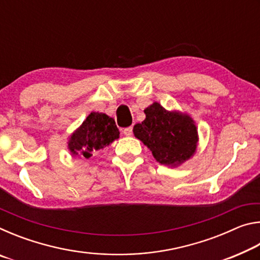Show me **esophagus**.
I'll use <instances>...</instances> for the list:
<instances>
[{
	"label": "esophagus",
	"mask_w": 260,
	"mask_h": 260,
	"mask_svg": "<svg viewBox=\"0 0 260 260\" xmlns=\"http://www.w3.org/2000/svg\"><path fill=\"white\" fill-rule=\"evenodd\" d=\"M122 133H124L126 136H131L133 134V127H127V128L122 131Z\"/></svg>",
	"instance_id": "34e87169"
}]
</instances>
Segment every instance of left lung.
Returning <instances> with one entry per match:
<instances>
[{
    "instance_id": "obj_1",
    "label": "left lung",
    "mask_w": 260,
    "mask_h": 260,
    "mask_svg": "<svg viewBox=\"0 0 260 260\" xmlns=\"http://www.w3.org/2000/svg\"><path fill=\"white\" fill-rule=\"evenodd\" d=\"M144 113L146 119L134 126L133 133L150 149L153 158L171 167L190 159L199 144L192 118L180 111H169L157 102L144 109Z\"/></svg>"
}]
</instances>
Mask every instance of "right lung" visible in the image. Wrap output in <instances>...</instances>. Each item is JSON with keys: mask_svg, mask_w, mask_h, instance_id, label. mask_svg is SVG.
Here are the masks:
<instances>
[{"mask_svg": "<svg viewBox=\"0 0 260 260\" xmlns=\"http://www.w3.org/2000/svg\"><path fill=\"white\" fill-rule=\"evenodd\" d=\"M119 134L113 118L102 112H90L69 138L68 149L72 156L89 158L119 139Z\"/></svg>", "mask_w": 260, "mask_h": 260, "instance_id": "1", "label": "right lung"}]
</instances>
